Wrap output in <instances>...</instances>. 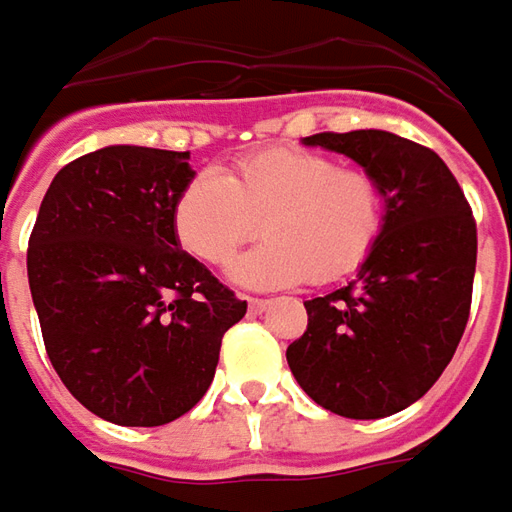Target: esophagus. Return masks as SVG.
I'll return each instance as SVG.
<instances>
[{
	"label": "esophagus",
	"instance_id": "obj_1",
	"mask_svg": "<svg viewBox=\"0 0 512 512\" xmlns=\"http://www.w3.org/2000/svg\"><path fill=\"white\" fill-rule=\"evenodd\" d=\"M266 308H269V300H260V297H252V300H249V311H252V314H263Z\"/></svg>",
	"mask_w": 512,
	"mask_h": 512
}]
</instances>
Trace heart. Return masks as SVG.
Returning <instances> with one entry per match:
<instances>
[{
  "mask_svg": "<svg viewBox=\"0 0 512 512\" xmlns=\"http://www.w3.org/2000/svg\"><path fill=\"white\" fill-rule=\"evenodd\" d=\"M269 241L232 263L246 288L333 283L367 263L384 235L387 193L373 173L305 148L243 156L221 176L201 170L173 201V229L184 249L227 266L260 232Z\"/></svg>",
  "mask_w": 512,
  "mask_h": 512,
  "instance_id": "b5f03b06",
  "label": "heart"
}]
</instances>
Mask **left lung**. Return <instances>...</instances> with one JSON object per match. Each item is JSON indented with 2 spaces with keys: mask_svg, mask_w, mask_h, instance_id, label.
Returning a JSON list of instances; mask_svg holds the SVG:
<instances>
[{
  "mask_svg": "<svg viewBox=\"0 0 512 512\" xmlns=\"http://www.w3.org/2000/svg\"><path fill=\"white\" fill-rule=\"evenodd\" d=\"M305 145L356 159L384 184V235L333 294L305 302L285 358L308 398L353 420L423 398L460 344L476 271V221L460 182L426 145L389 131H322Z\"/></svg>",
  "mask_w": 512,
  "mask_h": 512,
  "instance_id": "1",
  "label": "left lung"
}]
</instances>
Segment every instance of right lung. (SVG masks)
I'll list each match as a JSON object with an SVG mask.
<instances>
[{"instance_id": "1", "label": "right lung", "mask_w": 512, "mask_h": 512, "mask_svg": "<svg viewBox=\"0 0 512 512\" xmlns=\"http://www.w3.org/2000/svg\"><path fill=\"white\" fill-rule=\"evenodd\" d=\"M190 154L109 145L58 170L27 246L41 336L64 387L117 426H162L210 389L246 300L179 246Z\"/></svg>"}]
</instances>
